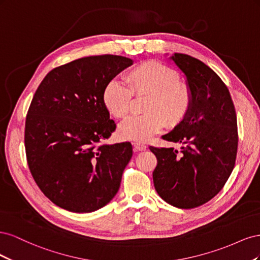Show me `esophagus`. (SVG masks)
<instances>
[{"instance_id": "obj_1", "label": "esophagus", "mask_w": 260, "mask_h": 260, "mask_svg": "<svg viewBox=\"0 0 260 260\" xmlns=\"http://www.w3.org/2000/svg\"><path fill=\"white\" fill-rule=\"evenodd\" d=\"M133 146H135V149L136 151H144V149L146 148V145L141 143V142H135L133 143Z\"/></svg>"}]
</instances>
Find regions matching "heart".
<instances>
[{
  "mask_svg": "<svg viewBox=\"0 0 260 260\" xmlns=\"http://www.w3.org/2000/svg\"><path fill=\"white\" fill-rule=\"evenodd\" d=\"M125 85L108 82L103 92V103L108 113L118 119L127 117L132 96L144 98L143 115L133 116L119 125L123 140L144 142L158 133L164 125L174 129L182 123L192 106V91L181 81L176 69L156 60H145L124 73Z\"/></svg>",
  "mask_w": 260,
  "mask_h": 260,
  "instance_id": "obj_1",
  "label": "heart"
}]
</instances>
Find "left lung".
Masks as SVG:
<instances>
[{"mask_svg": "<svg viewBox=\"0 0 260 260\" xmlns=\"http://www.w3.org/2000/svg\"><path fill=\"white\" fill-rule=\"evenodd\" d=\"M186 76L192 106L185 120L162 139L182 144L149 149L157 158L155 190L170 205L191 209L202 206L222 190L238 153L237 113L230 92L220 77L190 55L171 57Z\"/></svg>", "mask_w": 260, "mask_h": 260, "instance_id": "left-lung-1", "label": "left lung"}]
</instances>
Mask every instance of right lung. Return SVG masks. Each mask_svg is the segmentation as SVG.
Returning <instances> with one entry per match:
<instances>
[{"instance_id":"add662e5","label":"right lung","mask_w":260,"mask_h":260,"mask_svg":"<svg viewBox=\"0 0 260 260\" xmlns=\"http://www.w3.org/2000/svg\"><path fill=\"white\" fill-rule=\"evenodd\" d=\"M130 65L132 59L117 55L76 59L52 69L35 93L25 124L28 167L60 208L98 210L119 190L132 145L103 142L116 130L103 92Z\"/></svg>"}]
</instances>
